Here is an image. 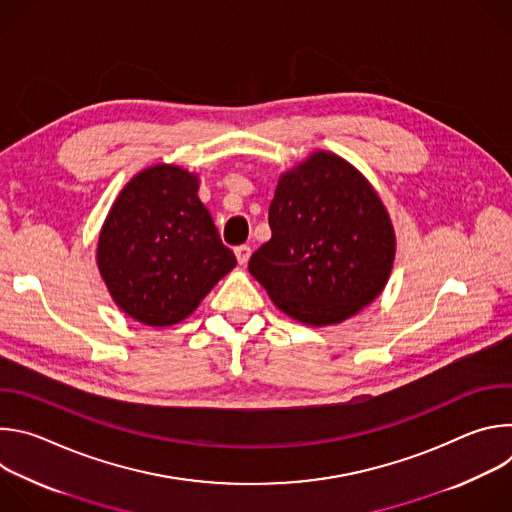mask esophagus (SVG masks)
Wrapping results in <instances>:
<instances>
[{"label":"esophagus","instance_id":"obj_1","mask_svg":"<svg viewBox=\"0 0 512 512\" xmlns=\"http://www.w3.org/2000/svg\"><path fill=\"white\" fill-rule=\"evenodd\" d=\"M235 257H237L239 265H247V261H249V257H251V247H247V245L237 247V249H235Z\"/></svg>","mask_w":512,"mask_h":512}]
</instances>
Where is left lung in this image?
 Returning <instances> with one entry per match:
<instances>
[{"instance_id":"8db88e82","label":"left lung","mask_w":512,"mask_h":512,"mask_svg":"<svg viewBox=\"0 0 512 512\" xmlns=\"http://www.w3.org/2000/svg\"><path fill=\"white\" fill-rule=\"evenodd\" d=\"M269 227L249 271L283 314L306 326L356 316L389 281L391 216L371 182L332 152H312L279 176Z\"/></svg>"}]
</instances>
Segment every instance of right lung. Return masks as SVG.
I'll use <instances>...</instances> for the list:
<instances>
[{"instance_id":"add662e5","label":"right lung","mask_w":512,"mask_h":512,"mask_svg":"<svg viewBox=\"0 0 512 512\" xmlns=\"http://www.w3.org/2000/svg\"><path fill=\"white\" fill-rule=\"evenodd\" d=\"M198 174L156 164L115 198L97 243V267L129 318L164 328L188 318L237 259L198 198Z\"/></svg>"}]
</instances>
